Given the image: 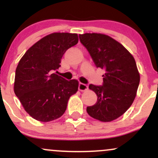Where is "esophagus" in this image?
Returning a JSON list of instances; mask_svg holds the SVG:
<instances>
[{"mask_svg": "<svg viewBox=\"0 0 158 158\" xmlns=\"http://www.w3.org/2000/svg\"><path fill=\"white\" fill-rule=\"evenodd\" d=\"M88 85H86L85 84H83V83H79V90L80 91H85V90H88Z\"/></svg>", "mask_w": 158, "mask_h": 158, "instance_id": "obj_1", "label": "esophagus"}]
</instances>
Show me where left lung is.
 <instances>
[{"mask_svg":"<svg viewBox=\"0 0 158 158\" xmlns=\"http://www.w3.org/2000/svg\"><path fill=\"white\" fill-rule=\"evenodd\" d=\"M79 39L96 66L106 70L102 86L89 85L97 102L87 107V112L98 120L110 122L130 108L137 95L139 73L135 60L123 45L105 34L85 33Z\"/></svg>","mask_w":158,"mask_h":158,"instance_id":"obj_1","label":"left lung"}]
</instances>
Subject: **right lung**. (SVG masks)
Listing matches in <instances>:
<instances>
[{
  "label": "right lung",
  "instance_id": "1",
  "mask_svg": "<svg viewBox=\"0 0 158 158\" xmlns=\"http://www.w3.org/2000/svg\"><path fill=\"white\" fill-rule=\"evenodd\" d=\"M78 41L77 33H51L29 48L19 61L14 92L27 114L36 120L46 123L59 118L70 97L77 92V79L68 81L54 72L61 67L66 50Z\"/></svg>",
  "mask_w": 158,
  "mask_h": 158
}]
</instances>
